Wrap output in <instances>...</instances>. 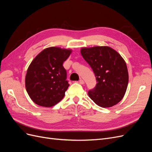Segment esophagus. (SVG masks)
Listing matches in <instances>:
<instances>
[{"instance_id":"1","label":"esophagus","mask_w":152,"mask_h":152,"mask_svg":"<svg viewBox=\"0 0 152 152\" xmlns=\"http://www.w3.org/2000/svg\"><path fill=\"white\" fill-rule=\"evenodd\" d=\"M79 83L80 84H84V81L82 80V79H80L79 80Z\"/></svg>"}]
</instances>
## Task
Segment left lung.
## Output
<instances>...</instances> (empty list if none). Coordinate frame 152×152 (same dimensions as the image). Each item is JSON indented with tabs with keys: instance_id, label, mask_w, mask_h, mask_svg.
Wrapping results in <instances>:
<instances>
[{
	"instance_id": "left-lung-1",
	"label": "left lung",
	"mask_w": 152,
	"mask_h": 152,
	"mask_svg": "<svg viewBox=\"0 0 152 152\" xmlns=\"http://www.w3.org/2000/svg\"><path fill=\"white\" fill-rule=\"evenodd\" d=\"M80 52L97 80L96 86L88 91L90 98L103 108L121 102L129 80L126 63L121 55L107 46L82 48Z\"/></svg>"
}]
</instances>
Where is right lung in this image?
Returning a JSON list of instances; mask_svg holds the SVG:
<instances>
[{"label":"right lung","instance_id":"1","mask_svg":"<svg viewBox=\"0 0 152 152\" xmlns=\"http://www.w3.org/2000/svg\"><path fill=\"white\" fill-rule=\"evenodd\" d=\"M71 52V50L59 48H49L32 61L27 70L25 86L35 103L50 107L63 98L70 84L63 64Z\"/></svg>","mask_w":152,"mask_h":152}]
</instances>
